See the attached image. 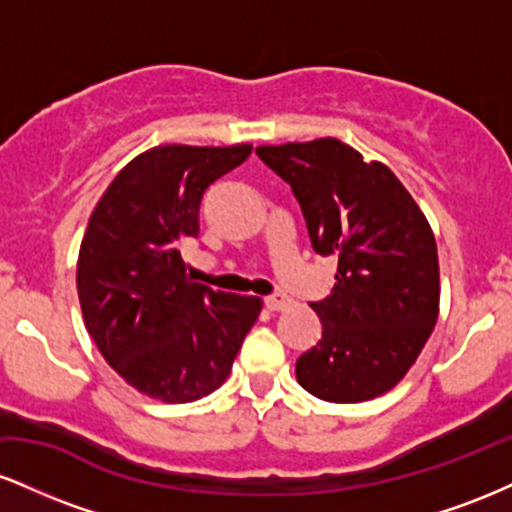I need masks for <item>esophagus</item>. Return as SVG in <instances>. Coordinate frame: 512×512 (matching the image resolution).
<instances>
[{"label":"esophagus","mask_w":512,"mask_h":512,"mask_svg":"<svg viewBox=\"0 0 512 512\" xmlns=\"http://www.w3.org/2000/svg\"><path fill=\"white\" fill-rule=\"evenodd\" d=\"M264 305H267L269 310H274V313H279V310H284L286 305H291V298L286 296V293H274V296L264 298Z\"/></svg>","instance_id":"1"}]
</instances>
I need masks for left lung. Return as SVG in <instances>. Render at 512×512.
Masks as SVG:
<instances>
[{
    "label": "left lung",
    "instance_id": "8db88e82",
    "mask_svg": "<svg viewBox=\"0 0 512 512\" xmlns=\"http://www.w3.org/2000/svg\"><path fill=\"white\" fill-rule=\"evenodd\" d=\"M289 182L317 255H337L334 289L310 303L322 337L296 378L325 402H366L414 366L438 320V250L424 211L383 163L339 139L257 146Z\"/></svg>",
    "mask_w": 512,
    "mask_h": 512
}]
</instances>
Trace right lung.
Instances as JSON below:
<instances>
[{
  "mask_svg": "<svg viewBox=\"0 0 512 512\" xmlns=\"http://www.w3.org/2000/svg\"><path fill=\"white\" fill-rule=\"evenodd\" d=\"M250 144H168L117 173L93 209L76 264L86 330L127 385L182 404L223 385L262 301L192 281L180 248L199 233L211 182Z\"/></svg>",
  "mask_w": 512,
  "mask_h": 512,
  "instance_id": "right-lung-1",
  "label": "right lung"
}]
</instances>
